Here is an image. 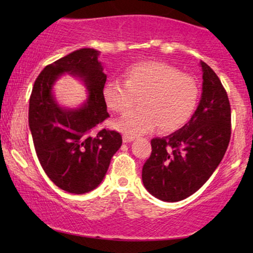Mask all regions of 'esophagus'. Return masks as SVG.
<instances>
[{"instance_id": "obj_1", "label": "esophagus", "mask_w": 253, "mask_h": 253, "mask_svg": "<svg viewBox=\"0 0 253 253\" xmlns=\"http://www.w3.org/2000/svg\"><path fill=\"white\" fill-rule=\"evenodd\" d=\"M135 139V136H132V135H127V134H125L124 136H123V140H124V143H130V141H133Z\"/></svg>"}]
</instances>
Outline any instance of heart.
<instances>
[{"instance_id":"1","label":"heart","mask_w":253,"mask_h":253,"mask_svg":"<svg viewBox=\"0 0 253 253\" xmlns=\"http://www.w3.org/2000/svg\"><path fill=\"white\" fill-rule=\"evenodd\" d=\"M125 82L109 80L102 88L107 108L121 113L138 97L140 107L126 112L114 127L130 135L144 134L157 126L164 133L182 128L194 114L199 98L195 81L161 62L133 64L124 71Z\"/></svg>"}]
</instances>
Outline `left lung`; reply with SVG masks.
Returning <instances> with one entry per match:
<instances>
[{
	"mask_svg": "<svg viewBox=\"0 0 253 253\" xmlns=\"http://www.w3.org/2000/svg\"><path fill=\"white\" fill-rule=\"evenodd\" d=\"M200 65L197 109L182 128L151 140L152 152L143 167L144 187L162 201H182L196 193L220 164L231 139L227 92L211 66L202 60Z\"/></svg>",
	"mask_w": 253,
	"mask_h": 253,
	"instance_id": "left-lung-1",
	"label": "left lung"
}]
</instances>
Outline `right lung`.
Listing matches in <instances>:
<instances>
[{
  "instance_id": "right-lung-1",
  "label": "right lung",
  "mask_w": 253,
  "mask_h": 253,
  "mask_svg": "<svg viewBox=\"0 0 253 253\" xmlns=\"http://www.w3.org/2000/svg\"><path fill=\"white\" fill-rule=\"evenodd\" d=\"M100 52L81 48L46 66L34 82L30 98L28 124L34 147L43 171L60 189L85 194L103 181L110 159L120 149V133L94 128L109 117L102 97L107 75ZM68 73L78 78L88 97L77 109L62 107L53 86Z\"/></svg>"
}]
</instances>
